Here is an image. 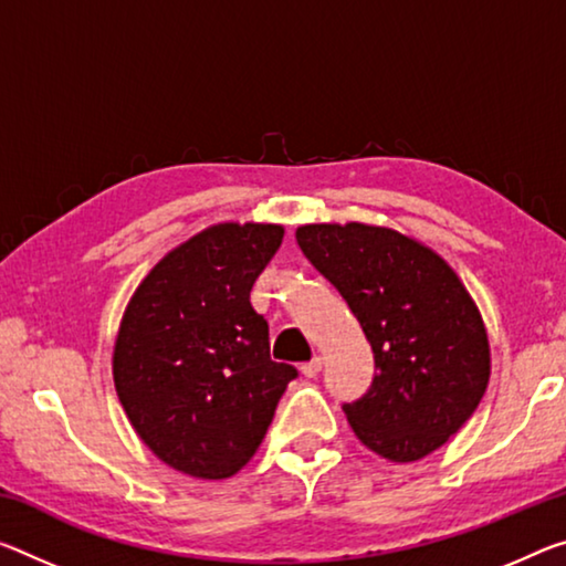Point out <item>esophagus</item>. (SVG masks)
I'll list each match as a JSON object with an SVG mask.
<instances>
[{
	"label": "esophagus",
	"mask_w": 566,
	"mask_h": 566,
	"mask_svg": "<svg viewBox=\"0 0 566 566\" xmlns=\"http://www.w3.org/2000/svg\"><path fill=\"white\" fill-rule=\"evenodd\" d=\"M319 370H322V357H319V355L312 357L310 363L302 365V375H304V378H317Z\"/></svg>",
	"instance_id": "esophagus-1"
}]
</instances>
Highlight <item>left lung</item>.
I'll return each mask as SVG.
<instances>
[{
    "mask_svg": "<svg viewBox=\"0 0 566 566\" xmlns=\"http://www.w3.org/2000/svg\"><path fill=\"white\" fill-rule=\"evenodd\" d=\"M297 244L373 347L370 390L343 406L355 436L392 463L438 451L491 375L486 327L459 274L420 241L370 223H307Z\"/></svg>",
    "mask_w": 566,
    "mask_h": 566,
    "instance_id": "left-lung-1",
    "label": "left lung"
}]
</instances>
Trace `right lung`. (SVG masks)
Listing matches in <instances>:
<instances>
[{"mask_svg":"<svg viewBox=\"0 0 566 566\" xmlns=\"http://www.w3.org/2000/svg\"><path fill=\"white\" fill-rule=\"evenodd\" d=\"M280 223H217L138 284L113 349V380L140 441L193 479L244 469L297 370L269 357L249 292L282 244Z\"/></svg>","mask_w":566,"mask_h":566,"instance_id":"obj_1","label":"right lung"}]
</instances>
